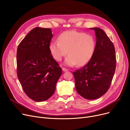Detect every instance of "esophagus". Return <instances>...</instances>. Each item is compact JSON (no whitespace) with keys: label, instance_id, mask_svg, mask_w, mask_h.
<instances>
[{"label":"esophagus","instance_id":"esophagus-1","mask_svg":"<svg viewBox=\"0 0 130 130\" xmlns=\"http://www.w3.org/2000/svg\"><path fill=\"white\" fill-rule=\"evenodd\" d=\"M62 70H63V71H64V72H66V71H69V70H67V69H65V68H64V67H63V68H62Z\"/></svg>","mask_w":130,"mask_h":130}]
</instances>
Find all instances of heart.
Masks as SVG:
<instances>
[{
  "mask_svg": "<svg viewBox=\"0 0 130 130\" xmlns=\"http://www.w3.org/2000/svg\"><path fill=\"white\" fill-rule=\"evenodd\" d=\"M57 40L50 44V50L54 58L59 61L68 53L64 63L66 66L72 67L77 64L82 66L93 56L95 42L91 35L76 30H68L60 34Z\"/></svg>",
  "mask_w": 130,
  "mask_h": 130,
  "instance_id": "obj_1",
  "label": "heart"
}]
</instances>
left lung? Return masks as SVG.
Wrapping results in <instances>:
<instances>
[{"mask_svg": "<svg viewBox=\"0 0 130 130\" xmlns=\"http://www.w3.org/2000/svg\"><path fill=\"white\" fill-rule=\"evenodd\" d=\"M94 30L96 38L93 56L86 65L73 73L77 92L87 100L98 99L110 87L115 71L116 55L113 43L99 28Z\"/></svg>", "mask_w": 130, "mask_h": 130, "instance_id": "8db88e82", "label": "left lung"}]
</instances>
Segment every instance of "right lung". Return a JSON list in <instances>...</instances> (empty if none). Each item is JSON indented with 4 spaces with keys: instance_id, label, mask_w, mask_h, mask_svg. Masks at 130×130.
<instances>
[{
    "instance_id": "add662e5",
    "label": "right lung",
    "mask_w": 130,
    "mask_h": 130,
    "mask_svg": "<svg viewBox=\"0 0 130 130\" xmlns=\"http://www.w3.org/2000/svg\"><path fill=\"white\" fill-rule=\"evenodd\" d=\"M53 35L51 28L35 27L20 43L17 51V73L26 94L42 102L54 93L61 67L50 50Z\"/></svg>"
}]
</instances>
